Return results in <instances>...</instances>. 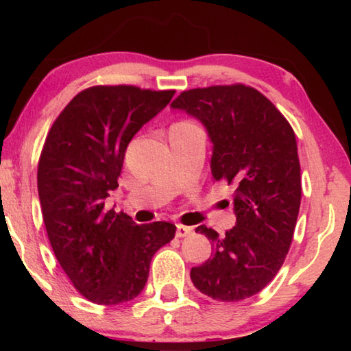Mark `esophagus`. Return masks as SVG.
<instances>
[{
    "mask_svg": "<svg viewBox=\"0 0 351 351\" xmlns=\"http://www.w3.org/2000/svg\"><path fill=\"white\" fill-rule=\"evenodd\" d=\"M192 228H189V226H182V224H178L176 226V237L178 239H184V237H187L192 234Z\"/></svg>",
    "mask_w": 351,
    "mask_h": 351,
    "instance_id": "esophagus-1",
    "label": "esophagus"
}]
</instances>
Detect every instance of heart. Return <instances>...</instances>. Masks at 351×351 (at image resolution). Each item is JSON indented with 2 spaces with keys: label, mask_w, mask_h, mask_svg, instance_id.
I'll use <instances>...</instances> for the list:
<instances>
[{
  "label": "heart",
  "mask_w": 351,
  "mask_h": 351,
  "mask_svg": "<svg viewBox=\"0 0 351 351\" xmlns=\"http://www.w3.org/2000/svg\"><path fill=\"white\" fill-rule=\"evenodd\" d=\"M178 123H182V125H193V123H190L187 121H182V122H178Z\"/></svg>",
  "instance_id": "b5f03b06"
}]
</instances>
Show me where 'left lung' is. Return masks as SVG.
Here are the masks:
<instances>
[{"label": "left lung", "instance_id": "left-lung-1", "mask_svg": "<svg viewBox=\"0 0 351 351\" xmlns=\"http://www.w3.org/2000/svg\"><path fill=\"white\" fill-rule=\"evenodd\" d=\"M171 106L204 123L213 180L234 189L237 226L226 235L198 226L212 257L190 278L215 300L247 299L276 277L294 237L302 199L294 130L268 97L243 83L182 91Z\"/></svg>", "mask_w": 351, "mask_h": 351}]
</instances>
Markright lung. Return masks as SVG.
<instances>
[{
    "label": "right lung",
    "mask_w": 351,
    "mask_h": 351,
    "mask_svg": "<svg viewBox=\"0 0 351 351\" xmlns=\"http://www.w3.org/2000/svg\"><path fill=\"white\" fill-rule=\"evenodd\" d=\"M173 94L134 85L86 88L46 136L37 184L47 239L74 288L94 304L139 295L154 252L175 239V224H136L127 213L105 210L130 141Z\"/></svg>",
    "instance_id": "right-lung-1"
}]
</instances>
